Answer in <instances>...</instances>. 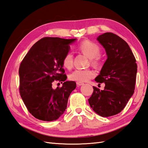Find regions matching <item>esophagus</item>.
Segmentation results:
<instances>
[{"instance_id": "obj_1", "label": "esophagus", "mask_w": 148, "mask_h": 148, "mask_svg": "<svg viewBox=\"0 0 148 148\" xmlns=\"http://www.w3.org/2000/svg\"><path fill=\"white\" fill-rule=\"evenodd\" d=\"M77 86H81V85H83L84 83H81V82H77Z\"/></svg>"}]
</instances>
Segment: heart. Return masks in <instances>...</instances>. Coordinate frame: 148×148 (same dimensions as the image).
<instances>
[{
	"label": "heart",
	"mask_w": 148,
	"mask_h": 148,
	"mask_svg": "<svg viewBox=\"0 0 148 148\" xmlns=\"http://www.w3.org/2000/svg\"><path fill=\"white\" fill-rule=\"evenodd\" d=\"M79 51L90 58V64L95 67H98L102 63V57L99 54L100 48L97 43L90 40H84L77 46ZM74 56L71 52L66 53L62 59V65L67 69L73 67ZM95 73L90 69H76L69 75V79L77 82H86L95 77Z\"/></svg>",
	"instance_id": "1"
}]
</instances>
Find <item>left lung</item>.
Here are the masks:
<instances>
[{
	"label": "left lung",
	"mask_w": 148,
	"mask_h": 148,
	"mask_svg": "<svg viewBox=\"0 0 148 148\" xmlns=\"http://www.w3.org/2000/svg\"><path fill=\"white\" fill-rule=\"evenodd\" d=\"M104 47L108 59L95 80L104 83V90L93 86L88 99L91 108L102 117H109L123 109L135 90L137 65L129 46L120 37L106 32L97 37Z\"/></svg>",
	"instance_id": "1"
}]
</instances>
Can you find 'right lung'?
<instances>
[{"label":"right lung","instance_id":"right-lung-1","mask_svg":"<svg viewBox=\"0 0 148 148\" xmlns=\"http://www.w3.org/2000/svg\"><path fill=\"white\" fill-rule=\"evenodd\" d=\"M76 39L43 37L34 44L21 61L19 91L27 110L36 118L54 121L67 108L69 95L76 83L65 81L62 59L69 52V44ZM54 80L64 83L62 87L53 90Z\"/></svg>","mask_w":148,"mask_h":148}]
</instances>
